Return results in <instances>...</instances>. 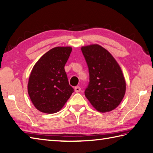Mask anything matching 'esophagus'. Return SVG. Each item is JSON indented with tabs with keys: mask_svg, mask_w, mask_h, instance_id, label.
Returning a JSON list of instances; mask_svg holds the SVG:
<instances>
[{
	"mask_svg": "<svg viewBox=\"0 0 153 153\" xmlns=\"http://www.w3.org/2000/svg\"><path fill=\"white\" fill-rule=\"evenodd\" d=\"M74 90H75V91H76V93H78V92H79L80 91H81V87H79V86H77V87H75Z\"/></svg>",
	"mask_w": 153,
	"mask_h": 153,
	"instance_id": "34e87169",
	"label": "esophagus"
}]
</instances>
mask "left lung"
Returning a JSON list of instances; mask_svg holds the SVG:
<instances>
[{"label":"left lung","mask_w":153,"mask_h":153,"mask_svg":"<svg viewBox=\"0 0 153 153\" xmlns=\"http://www.w3.org/2000/svg\"><path fill=\"white\" fill-rule=\"evenodd\" d=\"M81 49L89 73L85 95L99 112L111 111L118 106L125 95L126 84L121 68L112 55L99 45Z\"/></svg>","instance_id":"8db88e82"}]
</instances>
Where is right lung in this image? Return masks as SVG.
Masks as SVG:
<instances>
[{
    "mask_svg": "<svg viewBox=\"0 0 153 153\" xmlns=\"http://www.w3.org/2000/svg\"><path fill=\"white\" fill-rule=\"evenodd\" d=\"M71 50L70 47L52 48L39 58L31 70L27 91L32 103L41 112H58L74 92L64 70Z\"/></svg>",
    "mask_w": 153,
    "mask_h": 153,
    "instance_id": "obj_1",
    "label": "right lung"
}]
</instances>
